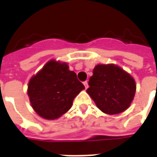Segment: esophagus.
Segmentation results:
<instances>
[{
  "mask_svg": "<svg viewBox=\"0 0 157 157\" xmlns=\"http://www.w3.org/2000/svg\"><path fill=\"white\" fill-rule=\"evenodd\" d=\"M83 84H84V86H85V88L87 89V87H88V82L86 81V82H83Z\"/></svg>",
  "mask_w": 157,
  "mask_h": 157,
  "instance_id": "obj_1",
  "label": "esophagus"
}]
</instances>
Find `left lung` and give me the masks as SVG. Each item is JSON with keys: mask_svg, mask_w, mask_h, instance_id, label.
I'll return each mask as SVG.
<instances>
[{"mask_svg": "<svg viewBox=\"0 0 157 157\" xmlns=\"http://www.w3.org/2000/svg\"><path fill=\"white\" fill-rule=\"evenodd\" d=\"M86 90L97 107L108 114H118L130 106L136 85L134 78L117 65H98Z\"/></svg>", "mask_w": 157, "mask_h": 157, "instance_id": "obj_1", "label": "left lung"}]
</instances>
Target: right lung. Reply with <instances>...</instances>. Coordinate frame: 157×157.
<instances>
[{
	"label": "right lung",
	"mask_w": 157,
	"mask_h": 157,
	"mask_svg": "<svg viewBox=\"0 0 157 157\" xmlns=\"http://www.w3.org/2000/svg\"><path fill=\"white\" fill-rule=\"evenodd\" d=\"M85 86L66 63L49 60L30 79L28 95L33 109L45 119H56L71 108Z\"/></svg>",
	"instance_id": "1"
}]
</instances>
